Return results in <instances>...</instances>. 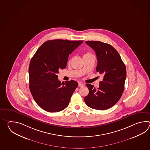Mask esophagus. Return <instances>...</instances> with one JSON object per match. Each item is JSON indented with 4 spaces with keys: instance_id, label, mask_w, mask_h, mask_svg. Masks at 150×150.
Here are the masks:
<instances>
[{
    "instance_id": "obj_1",
    "label": "esophagus",
    "mask_w": 150,
    "mask_h": 150,
    "mask_svg": "<svg viewBox=\"0 0 150 150\" xmlns=\"http://www.w3.org/2000/svg\"><path fill=\"white\" fill-rule=\"evenodd\" d=\"M78 86H79V87H83V86H84V84L82 83H78Z\"/></svg>"
}]
</instances>
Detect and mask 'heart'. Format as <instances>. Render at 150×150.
<instances>
[{
  "mask_svg": "<svg viewBox=\"0 0 150 150\" xmlns=\"http://www.w3.org/2000/svg\"><path fill=\"white\" fill-rule=\"evenodd\" d=\"M92 55H93V54H92L91 53H89V52H87V53H86L85 54L83 55V57H85V56H92ZM71 61H72V59H70L69 61V63H70Z\"/></svg>",
  "mask_w": 150,
  "mask_h": 150,
  "instance_id": "1",
  "label": "heart"
}]
</instances>
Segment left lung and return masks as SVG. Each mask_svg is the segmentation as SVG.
Listing matches in <instances>:
<instances>
[{"mask_svg": "<svg viewBox=\"0 0 150 150\" xmlns=\"http://www.w3.org/2000/svg\"><path fill=\"white\" fill-rule=\"evenodd\" d=\"M86 43L95 51L98 60L96 70L103 78L96 89L87 83L89 94L84 98L87 105L96 110H106L118 102L125 88L127 71L118 52L111 45L100 41Z\"/></svg>", "mask_w": 150, "mask_h": 150, "instance_id": "obj_1", "label": "left lung"}]
</instances>
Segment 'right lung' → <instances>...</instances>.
<instances>
[{"mask_svg":"<svg viewBox=\"0 0 150 150\" xmlns=\"http://www.w3.org/2000/svg\"><path fill=\"white\" fill-rule=\"evenodd\" d=\"M83 41L52 40L45 42L32 58L29 67V89L35 102L51 112L67 107L78 86L71 80L63 84L58 79L59 70L65 69L68 57Z\"/></svg>","mask_w":150,"mask_h":150,"instance_id":"1","label":"right lung"}]
</instances>
